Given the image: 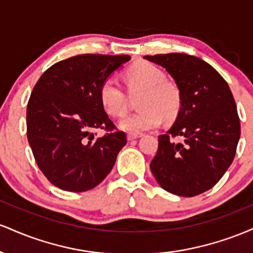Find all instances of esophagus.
I'll return each mask as SVG.
<instances>
[{"mask_svg": "<svg viewBox=\"0 0 253 253\" xmlns=\"http://www.w3.org/2000/svg\"><path fill=\"white\" fill-rule=\"evenodd\" d=\"M140 136H143V133H128L127 134V139L128 140H134V139L140 138Z\"/></svg>", "mask_w": 253, "mask_h": 253, "instance_id": "34e87169", "label": "esophagus"}]
</instances>
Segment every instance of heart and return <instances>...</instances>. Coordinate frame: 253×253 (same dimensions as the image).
Wrapping results in <instances>:
<instances>
[{
	"label": "heart",
	"instance_id": "b5f03b06",
	"mask_svg": "<svg viewBox=\"0 0 253 253\" xmlns=\"http://www.w3.org/2000/svg\"><path fill=\"white\" fill-rule=\"evenodd\" d=\"M165 74L155 64L141 60L125 71L128 90L132 94L143 91L138 101L140 110L127 115L119 126L130 133L157 128L163 120H173L182 107V92L176 83L165 80ZM100 102L104 112L113 118L123 117L127 97L120 83L109 77L100 86Z\"/></svg>",
	"mask_w": 253,
	"mask_h": 253
}]
</instances>
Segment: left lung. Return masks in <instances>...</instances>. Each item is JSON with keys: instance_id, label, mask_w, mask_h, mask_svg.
Wrapping results in <instances>:
<instances>
[{"instance_id": "8db88e82", "label": "left lung", "mask_w": 253, "mask_h": 253, "mask_svg": "<svg viewBox=\"0 0 253 253\" xmlns=\"http://www.w3.org/2000/svg\"><path fill=\"white\" fill-rule=\"evenodd\" d=\"M165 68L182 92L175 124L158 136L150 168L163 189L191 197L213 188L236 156L240 121L227 82L201 58L185 53L145 56ZM183 140L176 143L173 137Z\"/></svg>"}]
</instances>
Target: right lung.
<instances>
[{
    "label": "right lung",
    "instance_id": "right-lung-1",
    "mask_svg": "<svg viewBox=\"0 0 253 253\" xmlns=\"http://www.w3.org/2000/svg\"><path fill=\"white\" fill-rule=\"evenodd\" d=\"M129 56L80 54L60 60L39 78L27 104V138L34 158L52 184L81 193L112 171L126 134L100 102V86ZM107 133L95 138L92 130Z\"/></svg>",
    "mask_w": 253,
    "mask_h": 253
}]
</instances>
